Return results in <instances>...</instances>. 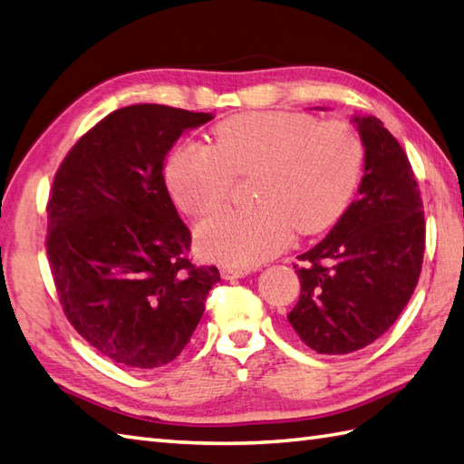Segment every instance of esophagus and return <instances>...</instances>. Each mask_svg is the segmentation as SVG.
Here are the masks:
<instances>
[{
	"label": "esophagus",
	"instance_id": "esophagus-1",
	"mask_svg": "<svg viewBox=\"0 0 464 464\" xmlns=\"http://www.w3.org/2000/svg\"><path fill=\"white\" fill-rule=\"evenodd\" d=\"M251 273V268H239V266H223L221 268V276L227 278V281H231V278H243Z\"/></svg>",
	"mask_w": 464,
	"mask_h": 464
}]
</instances>
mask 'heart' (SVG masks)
Returning <instances> with one entry per match:
<instances>
[{
  "label": "heart",
  "mask_w": 464,
  "mask_h": 464,
  "mask_svg": "<svg viewBox=\"0 0 464 464\" xmlns=\"http://www.w3.org/2000/svg\"><path fill=\"white\" fill-rule=\"evenodd\" d=\"M363 156L362 138L348 122L256 111L215 126L211 148L181 144L168 161L166 181L179 209L201 218L229 199L235 178L255 174L256 206L223 211L198 229L203 255L249 268L281 253L295 229L316 235L332 227L360 186Z\"/></svg>",
  "instance_id": "1"
}]
</instances>
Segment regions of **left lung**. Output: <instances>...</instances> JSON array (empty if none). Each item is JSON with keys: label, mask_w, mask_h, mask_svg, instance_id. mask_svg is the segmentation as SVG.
Instances as JSON below:
<instances>
[{"label": "left lung", "mask_w": 464, "mask_h": 464, "mask_svg": "<svg viewBox=\"0 0 464 464\" xmlns=\"http://www.w3.org/2000/svg\"><path fill=\"white\" fill-rule=\"evenodd\" d=\"M365 148L358 199L295 265L300 298L288 322L318 353H350L392 328L425 253L421 191L407 154L375 116L353 118Z\"/></svg>", "instance_id": "8db88e82"}]
</instances>
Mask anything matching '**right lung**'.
Here are the masks:
<instances>
[{
	"label": "right lung",
	"instance_id": "add662e5",
	"mask_svg": "<svg viewBox=\"0 0 464 464\" xmlns=\"http://www.w3.org/2000/svg\"><path fill=\"white\" fill-rule=\"evenodd\" d=\"M211 118L124 106L81 136L53 179L45 249L63 312L126 368L176 360L221 278L218 266L189 261L191 233L161 174L176 140Z\"/></svg>",
	"mask_w": 464,
	"mask_h": 464
}]
</instances>
